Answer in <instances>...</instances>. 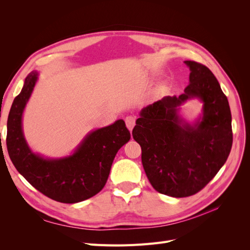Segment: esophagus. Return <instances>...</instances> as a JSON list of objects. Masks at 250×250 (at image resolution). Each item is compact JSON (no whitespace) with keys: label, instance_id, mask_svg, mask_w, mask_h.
<instances>
[{"label":"esophagus","instance_id":"1","mask_svg":"<svg viewBox=\"0 0 250 250\" xmlns=\"http://www.w3.org/2000/svg\"><path fill=\"white\" fill-rule=\"evenodd\" d=\"M125 123H126V126H127L128 129L131 131L133 126L135 125V117H133V116H127L126 119H125Z\"/></svg>","mask_w":250,"mask_h":250}]
</instances>
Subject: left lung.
Instances as JSON below:
<instances>
[{"label": "left lung", "instance_id": "8db88e82", "mask_svg": "<svg viewBox=\"0 0 250 250\" xmlns=\"http://www.w3.org/2000/svg\"><path fill=\"white\" fill-rule=\"evenodd\" d=\"M185 63L191 71L185 93L144 107L132 130L150 184L176 198L202 190L222 168L232 145L229 104L217 78L206 65ZM195 97L203 103V113L188 124L179 110Z\"/></svg>", "mask_w": 250, "mask_h": 250}]
</instances>
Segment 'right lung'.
I'll use <instances>...</instances> for the list:
<instances>
[{
	"mask_svg": "<svg viewBox=\"0 0 250 250\" xmlns=\"http://www.w3.org/2000/svg\"><path fill=\"white\" fill-rule=\"evenodd\" d=\"M39 73L25 79L7 121V150L20 174L47 197L62 203H76L99 193L106 184L119 149L130 140L123 120L90 131L71 155L48 158L37 154L22 132V113L33 92Z\"/></svg>",
	"mask_w": 250,
	"mask_h": 250,
	"instance_id": "1",
	"label": "right lung"
}]
</instances>
